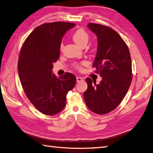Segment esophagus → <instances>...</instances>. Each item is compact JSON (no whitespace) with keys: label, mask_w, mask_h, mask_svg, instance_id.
Here are the masks:
<instances>
[{"label":"esophagus","mask_w":153,"mask_h":153,"mask_svg":"<svg viewBox=\"0 0 153 153\" xmlns=\"http://www.w3.org/2000/svg\"><path fill=\"white\" fill-rule=\"evenodd\" d=\"M76 81L77 82H81L84 81V80H83V78H82L81 76H76Z\"/></svg>","instance_id":"esophagus-1"}]
</instances>
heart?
I'll use <instances>...</instances> for the list:
<instances>
[{"mask_svg": "<svg viewBox=\"0 0 153 153\" xmlns=\"http://www.w3.org/2000/svg\"><path fill=\"white\" fill-rule=\"evenodd\" d=\"M89 33L85 30L83 29H79L74 32L72 35V39L73 41L76 43L77 45H79V46L82 47L85 45H87L88 41H89ZM63 49V44H62L60 45V51L62 50ZM85 62H82V64H84ZM75 68L80 69L81 68V66L79 64H76L74 65Z\"/></svg>", "mask_w": 153, "mask_h": 153, "instance_id": "heart-1", "label": "heart"}]
</instances>
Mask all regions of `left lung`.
I'll list each match as a JSON object with an SVG mask.
<instances>
[{"label":"left lung","instance_id":"1","mask_svg":"<svg viewBox=\"0 0 153 153\" xmlns=\"http://www.w3.org/2000/svg\"><path fill=\"white\" fill-rule=\"evenodd\" d=\"M88 27L97 37V50L93 66L102 78L100 84L87 78L85 103L100 115L116 109L126 95L132 82L129 49L117 32L108 26L90 23Z\"/></svg>","mask_w":153,"mask_h":153}]
</instances>
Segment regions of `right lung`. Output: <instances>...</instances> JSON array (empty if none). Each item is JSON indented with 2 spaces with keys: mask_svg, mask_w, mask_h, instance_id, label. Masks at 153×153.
Masks as SVG:
<instances>
[{
  "mask_svg": "<svg viewBox=\"0 0 153 153\" xmlns=\"http://www.w3.org/2000/svg\"><path fill=\"white\" fill-rule=\"evenodd\" d=\"M74 23H46L27 37L18 60V73L29 100L37 110L48 116L58 114L66 105V95L76 79L66 72L59 78L52 74L53 63L60 57L62 39Z\"/></svg>",
  "mask_w": 153,
  "mask_h": 153,
  "instance_id": "obj_1",
  "label": "right lung"
}]
</instances>
